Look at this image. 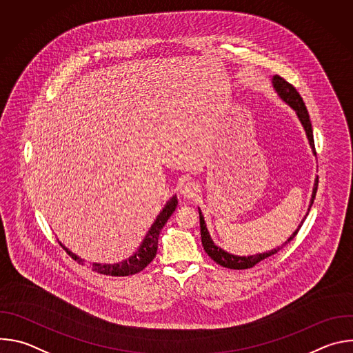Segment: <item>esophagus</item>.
<instances>
[{
  "label": "esophagus",
  "mask_w": 353,
  "mask_h": 353,
  "mask_svg": "<svg viewBox=\"0 0 353 353\" xmlns=\"http://www.w3.org/2000/svg\"><path fill=\"white\" fill-rule=\"evenodd\" d=\"M198 194H199V185H198L196 183H194V181L185 183V184L183 185V188H181V195H183L184 198L192 199V198L198 196Z\"/></svg>",
  "instance_id": "obj_1"
}]
</instances>
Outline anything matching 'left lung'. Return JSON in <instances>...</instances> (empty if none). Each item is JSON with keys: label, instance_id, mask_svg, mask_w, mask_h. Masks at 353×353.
I'll return each mask as SVG.
<instances>
[{"label": "left lung", "instance_id": "1", "mask_svg": "<svg viewBox=\"0 0 353 353\" xmlns=\"http://www.w3.org/2000/svg\"><path fill=\"white\" fill-rule=\"evenodd\" d=\"M272 86L275 89V92L278 93V96L283 100V102L286 105H289L297 114L301 125H303L305 131H306V135H307V139H309V143L313 149V152L316 155V150H314V138H313V128H312V121H310V117H309V112L306 109V105L303 102V99H301V96L299 94V92L296 90V88L293 85H290L289 82H286L283 78H281L279 75H274L272 77ZM317 185H319V177L316 179V183H314V187H313V194H312V199H310V205H309V211L314 203V198H316V192H317ZM309 211L306 214V216L309 215ZM198 212H199V228H201V241H203V245H204V250L205 253L219 265L225 267V268H230V270H247V268H251L254 267L256 264H259L260 261L274 256L275 253H278V251L281 248H283V245H286L290 240H293V237L297 234L299 229L301 228V225H303L306 216L301 219L300 225L297 226V229L293 232V234L281 245V247H276L271 251H267V253H261V254H256V256H234V254H230L228 253V251L222 250L221 247H218L214 240L211 239L210 236V232L207 229V225H205V221H204V216H203V212H201V210L198 208Z\"/></svg>", "mask_w": 353, "mask_h": 353}]
</instances>
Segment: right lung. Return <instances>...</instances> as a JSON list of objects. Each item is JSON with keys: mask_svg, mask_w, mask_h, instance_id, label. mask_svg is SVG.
I'll list each match as a JSON object with an SVG mask.
<instances>
[{"mask_svg": "<svg viewBox=\"0 0 353 353\" xmlns=\"http://www.w3.org/2000/svg\"><path fill=\"white\" fill-rule=\"evenodd\" d=\"M177 207V196L173 195L165 205V208L161 211V214L158 215L157 221L154 222V225L150 226V229L148 230L145 239L142 240L139 248L135 251V253L121 261V263H116V264H99V263H92V271H96L97 274H103V275H112V276H128V275H134L139 271H142L150 261H152L157 256L158 251V239H159V233L162 230V228L166 225L168 219L172 216V214L174 212ZM61 244V241H59ZM61 247L67 251V253L79 264H83V260L81 257H78L77 254H74L72 251H70L64 244H61Z\"/></svg>", "mask_w": 353, "mask_h": 353, "instance_id": "1", "label": "right lung"}]
</instances>
